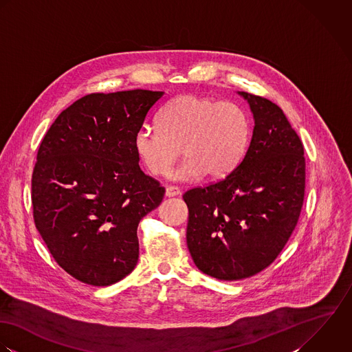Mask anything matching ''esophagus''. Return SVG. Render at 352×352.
<instances>
[{
	"instance_id": "esophagus-1",
	"label": "esophagus",
	"mask_w": 352,
	"mask_h": 352,
	"mask_svg": "<svg viewBox=\"0 0 352 352\" xmlns=\"http://www.w3.org/2000/svg\"><path fill=\"white\" fill-rule=\"evenodd\" d=\"M178 195H181V190L177 186H167L166 188V196L167 197H174V196H178Z\"/></svg>"
}]
</instances>
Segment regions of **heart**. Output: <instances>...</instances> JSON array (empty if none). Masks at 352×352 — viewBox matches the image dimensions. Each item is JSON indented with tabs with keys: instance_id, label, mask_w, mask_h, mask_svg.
<instances>
[{
	"instance_id": "b5f03b06",
	"label": "heart",
	"mask_w": 352,
	"mask_h": 352,
	"mask_svg": "<svg viewBox=\"0 0 352 352\" xmlns=\"http://www.w3.org/2000/svg\"><path fill=\"white\" fill-rule=\"evenodd\" d=\"M157 126L144 125L135 135V151L152 175H166L181 155L186 159L170 178L189 182L207 174L221 179L241 163L250 139L242 107L211 96L182 95L157 116Z\"/></svg>"
}]
</instances>
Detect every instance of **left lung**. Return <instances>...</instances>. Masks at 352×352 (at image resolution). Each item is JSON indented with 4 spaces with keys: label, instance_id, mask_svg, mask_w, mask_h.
Segmentation results:
<instances>
[{
    "label": "left lung",
    "instance_id": "8db88e82",
    "mask_svg": "<svg viewBox=\"0 0 352 352\" xmlns=\"http://www.w3.org/2000/svg\"><path fill=\"white\" fill-rule=\"evenodd\" d=\"M253 116L249 148L221 181L184 195L186 242L196 267L219 280L250 278L279 256L305 197L303 145L271 100L236 92Z\"/></svg>",
    "mask_w": 352,
    "mask_h": 352
}]
</instances>
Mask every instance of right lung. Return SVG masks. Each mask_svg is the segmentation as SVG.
<instances>
[{"mask_svg": "<svg viewBox=\"0 0 352 352\" xmlns=\"http://www.w3.org/2000/svg\"><path fill=\"white\" fill-rule=\"evenodd\" d=\"M160 91L91 94L64 110L41 142L32 174L35 226L58 265L104 287L139 260L138 226L164 196L145 175L135 135Z\"/></svg>", "mask_w": 352, "mask_h": 352, "instance_id": "right-lung-1", "label": "right lung"}]
</instances>
